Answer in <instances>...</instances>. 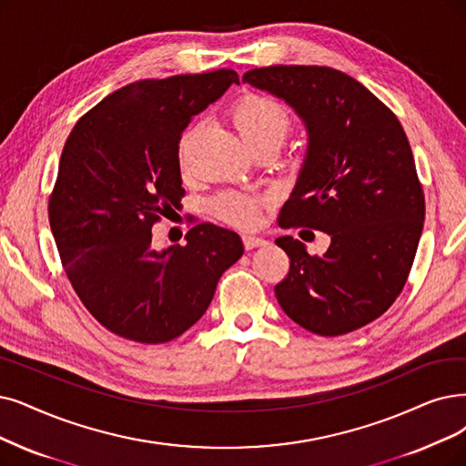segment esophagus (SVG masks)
<instances>
[{
  "label": "esophagus",
  "instance_id": "34e87169",
  "mask_svg": "<svg viewBox=\"0 0 466 466\" xmlns=\"http://www.w3.org/2000/svg\"><path fill=\"white\" fill-rule=\"evenodd\" d=\"M243 243H245L247 250H252V248H258V247H266L268 240L264 237H258V235H245Z\"/></svg>",
  "mask_w": 466,
  "mask_h": 466
}]
</instances>
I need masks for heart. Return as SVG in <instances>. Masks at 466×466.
<instances>
[{"mask_svg": "<svg viewBox=\"0 0 466 466\" xmlns=\"http://www.w3.org/2000/svg\"><path fill=\"white\" fill-rule=\"evenodd\" d=\"M231 120L237 127V132L243 141L252 148L264 143L281 145L292 127L290 110L273 97L268 96H250L240 97L231 106ZM197 127L191 126L187 132L181 136L179 141V160L185 162V151H187L189 141L193 139ZM259 200L254 195L240 193V191H223L214 200L216 214L238 228H250L258 219Z\"/></svg>", "mask_w": 466, "mask_h": 466, "instance_id": "1", "label": "heart"}]
</instances>
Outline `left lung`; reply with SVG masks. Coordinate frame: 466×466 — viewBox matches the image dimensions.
Returning a JSON list of instances; mask_svg holds the SVG:
<instances>
[{
    "instance_id": "1",
    "label": "left lung",
    "mask_w": 466,
    "mask_h": 466,
    "mask_svg": "<svg viewBox=\"0 0 466 466\" xmlns=\"http://www.w3.org/2000/svg\"><path fill=\"white\" fill-rule=\"evenodd\" d=\"M243 82L283 99L308 129V151L279 226L325 231L311 256L289 235L275 243L290 269L275 285L289 318L321 337L356 330L396 302L411 271L424 195L396 115L363 84L329 66L277 65Z\"/></svg>"
}]
</instances>
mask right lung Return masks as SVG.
Segmentation results:
<instances>
[{
  "label": "right lung",
  "instance_id": "right-lung-1",
  "mask_svg": "<svg viewBox=\"0 0 466 466\" xmlns=\"http://www.w3.org/2000/svg\"><path fill=\"white\" fill-rule=\"evenodd\" d=\"M237 72L139 80L110 93L70 132L49 197V226L82 304L122 339L162 344L208 309L243 240L195 221L187 243L157 250L153 226L181 202L179 141Z\"/></svg>",
  "mask_w": 466,
  "mask_h": 466
}]
</instances>
